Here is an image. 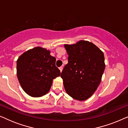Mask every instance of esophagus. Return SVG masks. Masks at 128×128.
Here are the masks:
<instances>
[{"label":"esophagus","instance_id":"34e87169","mask_svg":"<svg viewBox=\"0 0 128 128\" xmlns=\"http://www.w3.org/2000/svg\"><path fill=\"white\" fill-rule=\"evenodd\" d=\"M59 70H60V72H62V70H63V67H62V66H61V67L59 68Z\"/></svg>","mask_w":128,"mask_h":128}]
</instances>
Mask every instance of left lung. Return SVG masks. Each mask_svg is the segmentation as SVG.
<instances>
[{
  "label": "left lung",
  "instance_id": "1",
  "mask_svg": "<svg viewBox=\"0 0 128 128\" xmlns=\"http://www.w3.org/2000/svg\"><path fill=\"white\" fill-rule=\"evenodd\" d=\"M64 46L69 55L60 74L64 89L73 99L86 100L101 81L106 68L104 53L93 43L84 40Z\"/></svg>",
  "mask_w": 128,
  "mask_h": 128
}]
</instances>
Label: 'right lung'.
Here are the masks:
<instances>
[{"instance_id":"right-lung-1","label":"right lung","mask_w":128,"mask_h":128,"mask_svg":"<svg viewBox=\"0 0 128 128\" xmlns=\"http://www.w3.org/2000/svg\"><path fill=\"white\" fill-rule=\"evenodd\" d=\"M50 50L40 46L28 50L17 60V76L28 95L40 97L48 93L54 78L60 75L56 58Z\"/></svg>"}]
</instances>
